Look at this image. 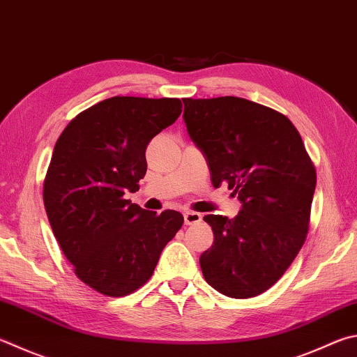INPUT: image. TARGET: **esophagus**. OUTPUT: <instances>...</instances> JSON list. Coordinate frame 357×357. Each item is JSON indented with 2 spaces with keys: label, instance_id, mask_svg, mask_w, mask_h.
<instances>
[{
  "label": "esophagus",
  "instance_id": "esophagus-1",
  "mask_svg": "<svg viewBox=\"0 0 357 357\" xmlns=\"http://www.w3.org/2000/svg\"><path fill=\"white\" fill-rule=\"evenodd\" d=\"M201 213L198 212H193V211H189L184 213V223L185 225H195V223H199L201 222Z\"/></svg>",
  "mask_w": 357,
  "mask_h": 357
}]
</instances>
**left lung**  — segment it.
I'll return each instance as SVG.
<instances>
[{
  "label": "left lung",
  "instance_id": "obj_1",
  "mask_svg": "<svg viewBox=\"0 0 357 357\" xmlns=\"http://www.w3.org/2000/svg\"><path fill=\"white\" fill-rule=\"evenodd\" d=\"M183 119L211 172L242 211L206 215L213 243L199 256L206 281L231 298L268 290L306 241L317 174L286 115L237 96L184 98Z\"/></svg>",
  "mask_w": 357,
  "mask_h": 357
}]
</instances>
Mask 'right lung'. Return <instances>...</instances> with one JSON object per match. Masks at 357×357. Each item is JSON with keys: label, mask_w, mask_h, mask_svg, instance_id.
<instances>
[{"label": "right lung", "mask_w": 357, "mask_h": 357, "mask_svg": "<svg viewBox=\"0 0 357 357\" xmlns=\"http://www.w3.org/2000/svg\"><path fill=\"white\" fill-rule=\"evenodd\" d=\"M181 112L178 98L114 96L76 115L56 142L45 209L77 278L102 295L144 286L184 223L176 211L158 215L125 198L145 176L150 140Z\"/></svg>", "instance_id": "obj_1"}]
</instances>
